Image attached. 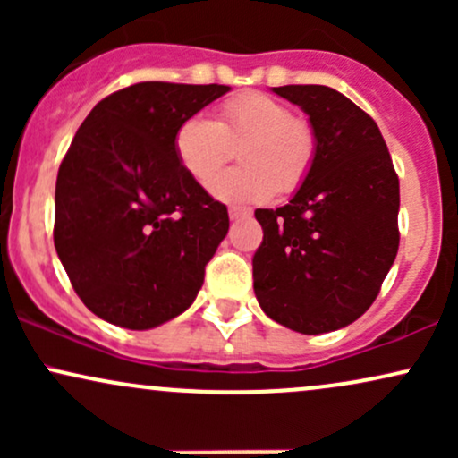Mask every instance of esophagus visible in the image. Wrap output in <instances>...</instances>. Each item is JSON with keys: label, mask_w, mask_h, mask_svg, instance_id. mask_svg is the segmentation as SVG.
Returning <instances> with one entry per match:
<instances>
[{"label": "esophagus", "mask_w": 458, "mask_h": 458, "mask_svg": "<svg viewBox=\"0 0 458 458\" xmlns=\"http://www.w3.org/2000/svg\"><path fill=\"white\" fill-rule=\"evenodd\" d=\"M228 215H230V219H233V222H239V219L251 217V211H250V208H243V207H233L228 211Z\"/></svg>", "instance_id": "obj_1"}]
</instances>
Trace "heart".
<instances>
[{
    "mask_svg": "<svg viewBox=\"0 0 458 458\" xmlns=\"http://www.w3.org/2000/svg\"><path fill=\"white\" fill-rule=\"evenodd\" d=\"M245 143L244 147L242 144ZM242 145L241 171L214 174ZM176 159L193 181L207 185L222 202H267L273 193H291L306 181L314 155L317 135L301 115L260 92L230 98L219 109L217 123L207 115H189L174 135Z\"/></svg>",
    "mask_w": 458,
    "mask_h": 458,
    "instance_id": "b5f03b06",
    "label": "heart"
}]
</instances>
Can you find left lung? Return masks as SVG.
I'll return each instance as SVG.
<instances>
[{"instance_id":"8db88e82","label":"left lung","mask_w":458,"mask_h":458,"mask_svg":"<svg viewBox=\"0 0 458 458\" xmlns=\"http://www.w3.org/2000/svg\"><path fill=\"white\" fill-rule=\"evenodd\" d=\"M299 105L317 155L291 202L259 208L254 293L299 334L346 327L372 306L398 251L401 189L375 120L327 86L273 88Z\"/></svg>"}]
</instances>
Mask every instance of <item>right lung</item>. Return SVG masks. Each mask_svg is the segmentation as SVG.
<instances>
[{
    "label": "right lung",
    "mask_w": 458,
    "mask_h": 458,
    "mask_svg": "<svg viewBox=\"0 0 458 458\" xmlns=\"http://www.w3.org/2000/svg\"><path fill=\"white\" fill-rule=\"evenodd\" d=\"M228 86L141 81L94 105L55 182L54 243L90 312L152 329L191 306L228 208L182 170L174 135Z\"/></svg>",
    "instance_id": "right-lung-1"
}]
</instances>
